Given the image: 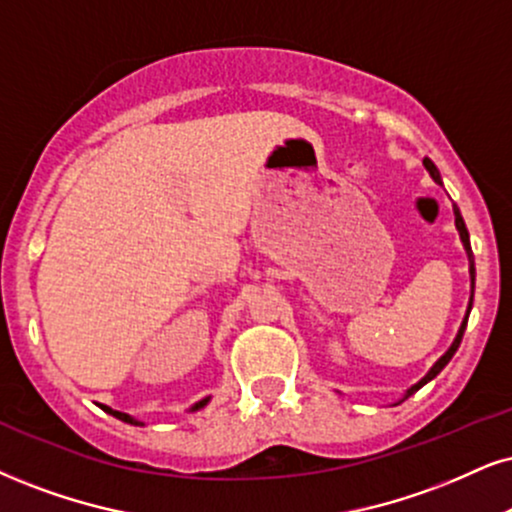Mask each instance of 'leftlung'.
<instances>
[{"label": "left lung", "mask_w": 512, "mask_h": 512, "mask_svg": "<svg viewBox=\"0 0 512 512\" xmlns=\"http://www.w3.org/2000/svg\"><path fill=\"white\" fill-rule=\"evenodd\" d=\"M422 163H425V168L430 170V175H432V180L434 182H439L441 185V175H439V170H437V166H434V163L430 161V159H422ZM453 213H456V227H458V235H460V242H463V246H465V254H468V261H470V285H472V292H475V256H472V246H470V235H468V227H465V220H463V216H460V211H458V206H453ZM470 311H472V294H470V304H468V313H465V318H463V323H460V330H458V334H456V339H453V344L449 346V351L444 353V356L439 358L437 363L432 365L430 368V372H427L425 377H422V380L418 382V384H413V387H410L408 391H406V399L410 394H415V391H418L420 387H425L427 382L430 380H434V377L439 375L441 370L446 368V365H449V361L453 358V353L458 351V346H460V339H463V332H465V327H468V315H470Z\"/></svg>", "instance_id": "obj_1"}]
</instances>
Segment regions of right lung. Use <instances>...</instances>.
Here are the masks:
<instances>
[{"mask_svg": "<svg viewBox=\"0 0 512 512\" xmlns=\"http://www.w3.org/2000/svg\"><path fill=\"white\" fill-rule=\"evenodd\" d=\"M206 403H208V396H206V399H201L199 403H194V406H192V410H199V408H204L206 406ZM104 410H106V413H109V415H113V418H118V420H123V422H130V425H142V422L140 420H135V418H130V415L128 413H121V410H113V408H109V406H102Z\"/></svg>", "mask_w": 512, "mask_h": 512, "instance_id": "obj_1", "label": "right lung"}]
</instances>
